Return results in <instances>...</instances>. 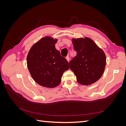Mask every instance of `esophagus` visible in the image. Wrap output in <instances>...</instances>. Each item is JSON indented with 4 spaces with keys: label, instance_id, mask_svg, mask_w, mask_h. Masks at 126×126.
Instances as JSON below:
<instances>
[{
    "label": "esophagus",
    "instance_id": "34e87169",
    "mask_svg": "<svg viewBox=\"0 0 126 126\" xmlns=\"http://www.w3.org/2000/svg\"><path fill=\"white\" fill-rule=\"evenodd\" d=\"M66 60L68 61V62H69V61H70V58H69V56H67L66 57Z\"/></svg>",
    "mask_w": 126,
    "mask_h": 126
}]
</instances>
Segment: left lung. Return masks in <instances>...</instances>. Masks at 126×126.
Here are the masks:
<instances>
[{
	"label": "left lung",
	"instance_id": "8db88e82",
	"mask_svg": "<svg viewBox=\"0 0 126 126\" xmlns=\"http://www.w3.org/2000/svg\"><path fill=\"white\" fill-rule=\"evenodd\" d=\"M71 40L77 55L69 62L70 68L80 84H93L104 72L106 64L105 52L89 37L73 38Z\"/></svg>",
	"mask_w": 126,
	"mask_h": 126
}]
</instances>
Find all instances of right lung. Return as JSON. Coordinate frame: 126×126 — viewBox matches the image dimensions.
<instances>
[{
	"instance_id": "1",
	"label": "right lung",
	"mask_w": 126,
	"mask_h": 126,
	"mask_svg": "<svg viewBox=\"0 0 126 126\" xmlns=\"http://www.w3.org/2000/svg\"><path fill=\"white\" fill-rule=\"evenodd\" d=\"M58 41L46 36L34 44L28 53L27 64L32 78L39 85L52 88L59 86L69 63L55 48Z\"/></svg>"
}]
</instances>
